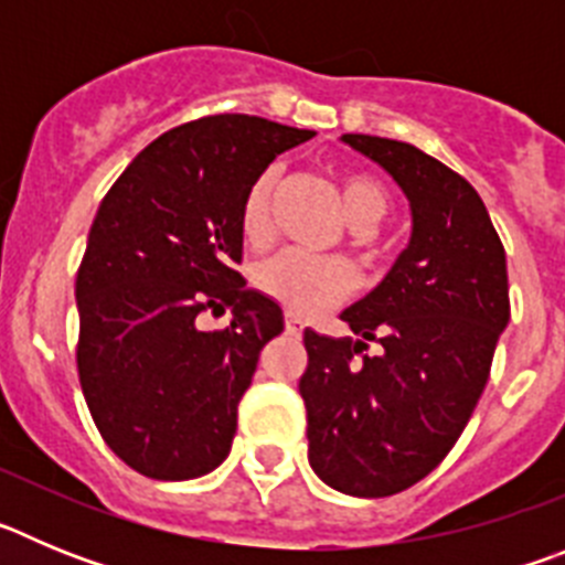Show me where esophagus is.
I'll return each instance as SVG.
<instances>
[{
    "mask_svg": "<svg viewBox=\"0 0 565 565\" xmlns=\"http://www.w3.org/2000/svg\"><path fill=\"white\" fill-rule=\"evenodd\" d=\"M286 331L288 333H302V319L297 313H286Z\"/></svg>",
    "mask_w": 565,
    "mask_h": 565,
    "instance_id": "34e87169",
    "label": "esophagus"
}]
</instances>
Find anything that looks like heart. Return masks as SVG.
Returning a JSON list of instances; mask_svg holds the SVG:
<instances>
[{
	"label": "heart",
	"mask_w": 565,
	"mask_h": 565,
	"mask_svg": "<svg viewBox=\"0 0 565 565\" xmlns=\"http://www.w3.org/2000/svg\"><path fill=\"white\" fill-rule=\"evenodd\" d=\"M274 172H263L248 186L239 209V232L252 246H263L271 234ZM344 221L359 232H371L387 212V189L367 172H342L337 181ZM254 286L294 313H313L342 299L353 286V268L337 257H308L279 252L254 268Z\"/></svg>",
	"instance_id": "1"
}]
</instances>
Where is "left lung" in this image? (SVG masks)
Instances as JSON below:
<instances>
[{
    "mask_svg": "<svg viewBox=\"0 0 565 565\" xmlns=\"http://www.w3.org/2000/svg\"><path fill=\"white\" fill-rule=\"evenodd\" d=\"M342 143L398 183L413 232L387 277L342 311L356 339L308 328L299 396L313 472L344 495L384 498L430 476L476 411L509 322L507 252L450 167L376 135Z\"/></svg>",
    "mask_w": 565,
    "mask_h": 565,
    "instance_id": "8db88e82",
    "label": "left lung"
}]
</instances>
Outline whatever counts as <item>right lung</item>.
I'll return each mask as SVG.
<instances>
[{"label":"right lung","mask_w":565,"mask_h":565,"mask_svg":"<svg viewBox=\"0 0 565 565\" xmlns=\"http://www.w3.org/2000/svg\"><path fill=\"white\" fill-rule=\"evenodd\" d=\"M311 129L209 115L154 138L98 206L76 277L78 379L109 450L154 481L221 467L282 308L246 286L239 209ZM233 308L223 332L203 310Z\"/></svg>","instance_id":"add662e5"}]
</instances>
